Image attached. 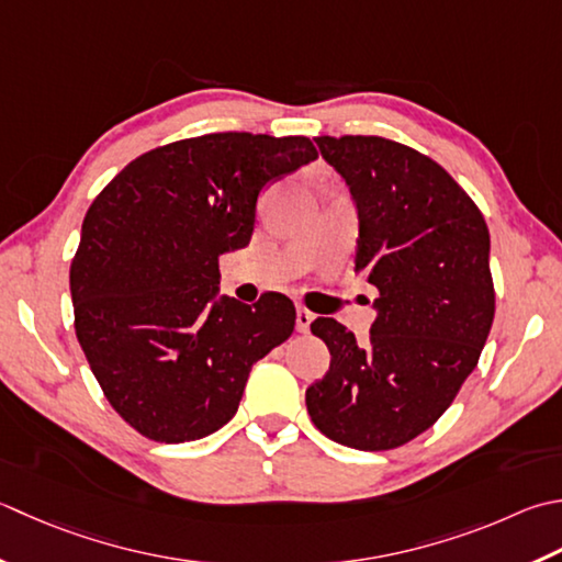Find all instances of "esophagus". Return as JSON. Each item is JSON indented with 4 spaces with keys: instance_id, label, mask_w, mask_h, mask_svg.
Masks as SVG:
<instances>
[{
    "instance_id": "34e87169",
    "label": "esophagus",
    "mask_w": 562,
    "mask_h": 562,
    "mask_svg": "<svg viewBox=\"0 0 562 562\" xmlns=\"http://www.w3.org/2000/svg\"><path fill=\"white\" fill-rule=\"evenodd\" d=\"M312 322H314V314L310 310H304V306H300V310H296V331L306 334L310 331Z\"/></svg>"
}]
</instances>
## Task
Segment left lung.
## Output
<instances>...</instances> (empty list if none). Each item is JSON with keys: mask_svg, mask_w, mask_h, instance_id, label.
Segmentation results:
<instances>
[{"mask_svg": "<svg viewBox=\"0 0 562 562\" xmlns=\"http://www.w3.org/2000/svg\"><path fill=\"white\" fill-rule=\"evenodd\" d=\"M358 209L356 272L378 318L358 346L336 318L312 334L331 366L306 412L331 441L390 450L431 428L475 370L494 318L490 231L468 192L424 153L380 136H318Z\"/></svg>", "mask_w": 562, "mask_h": 562, "instance_id": "1", "label": "left lung"}]
</instances>
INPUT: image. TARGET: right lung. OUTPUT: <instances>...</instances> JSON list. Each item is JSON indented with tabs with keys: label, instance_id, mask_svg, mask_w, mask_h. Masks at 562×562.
<instances>
[{
	"label": "right lung",
	"instance_id": "1",
	"mask_svg": "<svg viewBox=\"0 0 562 562\" xmlns=\"http://www.w3.org/2000/svg\"><path fill=\"white\" fill-rule=\"evenodd\" d=\"M316 158L304 136L184 138L131 160L87 209L70 266L75 334L140 436L184 443L218 431L252 362L292 336L290 296H218V256L248 246L262 187Z\"/></svg>",
	"mask_w": 562,
	"mask_h": 562
}]
</instances>
